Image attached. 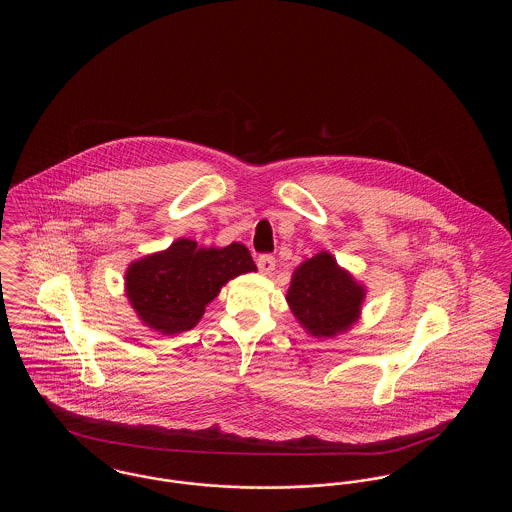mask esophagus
Instances as JSON below:
<instances>
[{
	"label": "esophagus",
	"instance_id": "obj_1",
	"mask_svg": "<svg viewBox=\"0 0 512 512\" xmlns=\"http://www.w3.org/2000/svg\"><path fill=\"white\" fill-rule=\"evenodd\" d=\"M257 267L263 272V274H270L274 268H276V259L272 255H261L257 259Z\"/></svg>",
	"mask_w": 512,
	"mask_h": 512
}]
</instances>
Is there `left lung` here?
Wrapping results in <instances>:
<instances>
[{"mask_svg": "<svg viewBox=\"0 0 512 512\" xmlns=\"http://www.w3.org/2000/svg\"><path fill=\"white\" fill-rule=\"evenodd\" d=\"M365 295V286L341 268L332 253L320 251L293 270L286 301L307 334L334 338L359 320Z\"/></svg>", "mask_w": 512, "mask_h": 512, "instance_id": "obj_1", "label": "left lung"}]
</instances>
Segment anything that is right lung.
<instances>
[{"label": "right lung", "instance_id": "1", "mask_svg": "<svg viewBox=\"0 0 512 512\" xmlns=\"http://www.w3.org/2000/svg\"><path fill=\"white\" fill-rule=\"evenodd\" d=\"M257 267L245 245L197 247L180 238L126 268V297L140 320L155 332L174 336L192 330L220 288Z\"/></svg>", "mask_w": 512, "mask_h": 512}]
</instances>
